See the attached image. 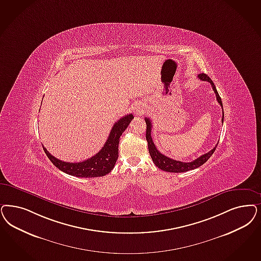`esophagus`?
Wrapping results in <instances>:
<instances>
[{"label": "esophagus", "mask_w": 261, "mask_h": 261, "mask_svg": "<svg viewBox=\"0 0 261 261\" xmlns=\"http://www.w3.org/2000/svg\"><path fill=\"white\" fill-rule=\"evenodd\" d=\"M134 113L137 114V115H143L144 110L142 108H140V107H138V108H135V110H134Z\"/></svg>", "instance_id": "34e87169"}]
</instances>
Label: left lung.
Wrapping results in <instances>:
<instances>
[{"label":"left lung","instance_id":"8db88e82","mask_svg":"<svg viewBox=\"0 0 261 261\" xmlns=\"http://www.w3.org/2000/svg\"><path fill=\"white\" fill-rule=\"evenodd\" d=\"M198 79L201 81L209 82L212 86V89L214 90L216 94V98L217 101L219 102V104L221 105V107L223 108V103H222V99L220 97L218 91L216 90L215 85L212 82V80L207 76L206 74L201 73L198 74ZM145 123H146V134H145V138L147 141V145H148V151L151 156L153 162L156 165V167H158L159 169H161L162 171H169V172H184V171H191V170H195L198 167H200L201 165H203L204 163L206 162L207 160L211 157V155L215 151L216 147L218 144H216L215 147L213 149H211L209 152L206 154H203L201 156H199L196 160L192 161V162L185 163L181 162V161H176L171 159L167 156H165L164 154L160 152L155 144L153 143L152 138H151V128H152V123L151 120L148 117L144 118ZM222 122L224 123V110H223V117H222Z\"/></svg>","mask_w":261,"mask_h":261}]
</instances>
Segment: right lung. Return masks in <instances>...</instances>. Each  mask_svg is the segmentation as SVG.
Instances as JSON below:
<instances>
[{
  "label": "right lung",
  "mask_w": 261,
  "mask_h": 261,
  "mask_svg": "<svg viewBox=\"0 0 261 261\" xmlns=\"http://www.w3.org/2000/svg\"><path fill=\"white\" fill-rule=\"evenodd\" d=\"M133 118L134 116L132 114H129L125 117L118 119L113 126L108 140L104 144V146L98 153H96L94 156L90 157L88 160L78 163L63 162L48 152L44 146L43 149L50 161L53 163L59 170L67 174L77 177L104 176L114 169L118 158L119 138L125 131L126 128L128 127Z\"/></svg>",
  "instance_id": "obj_1"
}]
</instances>
